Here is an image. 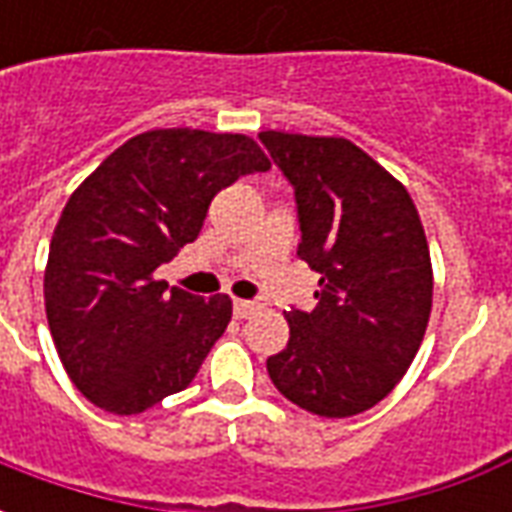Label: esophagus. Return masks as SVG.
Returning a JSON list of instances; mask_svg holds the SVG:
<instances>
[{
    "mask_svg": "<svg viewBox=\"0 0 512 512\" xmlns=\"http://www.w3.org/2000/svg\"><path fill=\"white\" fill-rule=\"evenodd\" d=\"M260 310V304L257 301H246V299H238L233 304V312H235V318H249L252 312Z\"/></svg>",
    "mask_w": 512,
    "mask_h": 512,
    "instance_id": "1",
    "label": "esophagus"
}]
</instances>
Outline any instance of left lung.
Segmentation results:
<instances>
[{
    "label": "left lung",
    "instance_id": "8db88e82",
    "mask_svg": "<svg viewBox=\"0 0 512 512\" xmlns=\"http://www.w3.org/2000/svg\"><path fill=\"white\" fill-rule=\"evenodd\" d=\"M296 194L299 252L318 271L315 307H290V340L268 376L318 417H354L384 400L414 362L433 271L414 202L381 164L340 136L263 131Z\"/></svg>",
    "mask_w": 512,
    "mask_h": 512
}]
</instances>
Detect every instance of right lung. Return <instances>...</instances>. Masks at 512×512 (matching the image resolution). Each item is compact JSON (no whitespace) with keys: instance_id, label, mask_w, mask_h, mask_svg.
<instances>
[{"instance_id":"1","label":"right lung","mask_w":512,"mask_h":512,"mask_svg":"<svg viewBox=\"0 0 512 512\" xmlns=\"http://www.w3.org/2000/svg\"><path fill=\"white\" fill-rule=\"evenodd\" d=\"M266 169L244 134L158 128L117 147L73 191L51 235L43 296L57 354L90 403L139 414L194 381L233 301L167 290L153 271L200 235L219 191Z\"/></svg>"}]
</instances>
